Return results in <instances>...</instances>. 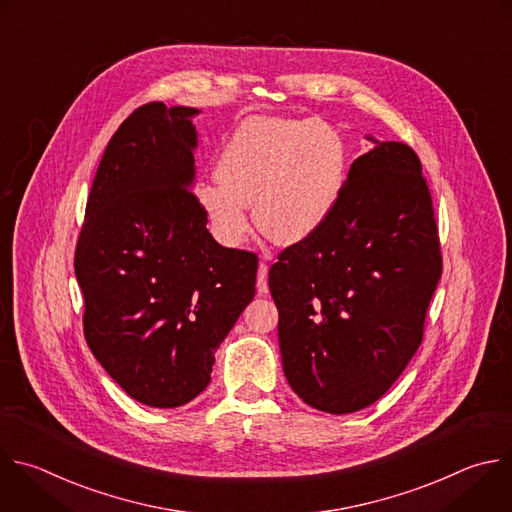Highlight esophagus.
<instances>
[{
	"label": "esophagus",
	"mask_w": 512,
	"mask_h": 512,
	"mask_svg": "<svg viewBox=\"0 0 512 512\" xmlns=\"http://www.w3.org/2000/svg\"><path fill=\"white\" fill-rule=\"evenodd\" d=\"M267 263H259V271H257V291L259 295H267L269 293V285H267Z\"/></svg>",
	"instance_id": "obj_1"
}]
</instances>
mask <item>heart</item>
Wrapping results in <instances>:
<instances>
[{
  "label": "heart",
  "instance_id": "b5f03b06",
  "mask_svg": "<svg viewBox=\"0 0 512 512\" xmlns=\"http://www.w3.org/2000/svg\"><path fill=\"white\" fill-rule=\"evenodd\" d=\"M217 175L197 187V201L225 245L247 239L253 205L259 231L291 247L331 217L346 181V148L325 124L257 116L227 140Z\"/></svg>",
  "mask_w": 512,
  "mask_h": 512
}]
</instances>
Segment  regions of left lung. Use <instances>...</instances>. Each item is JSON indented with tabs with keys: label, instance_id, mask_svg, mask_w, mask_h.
<instances>
[{
	"label": "left lung",
	"instance_id": "obj_1",
	"mask_svg": "<svg viewBox=\"0 0 512 512\" xmlns=\"http://www.w3.org/2000/svg\"><path fill=\"white\" fill-rule=\"evenodd\" d=\"M374 142L352 162L319 233L283 249L269 269L285 378L327 414L368 408L400 378L442 275L418 154L404 142Z\"/></svg>",
	"mask_w": 512,
	"mask_h": 512
}]
</instances>
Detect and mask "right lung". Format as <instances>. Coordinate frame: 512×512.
I'll use <instances>...</instances> for the list:
<instances>
[{
    "mask_svg": "<svg viewBox=\"0 0 512 512\" xmlns=\"http://www.w3.org/2000/svg\"><path fill=\"white\" fill-rule=\"evenodd\" d=\"M195 114L148 102L118 126L74 255L94 358L152 408L209 386L217 348L255 297L257 255L219 245L191 191Z\"/></svg>",
    "mask_w": 512,
    "mask_h": 512,
    "instance_id": "add662e5",
    "label": "right lung"
}]
</instances>
